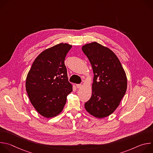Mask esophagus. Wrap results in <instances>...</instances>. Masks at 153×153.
I'll return each mask as SVG.
<instances>
[{"label":"esophagus","instance_id":"1","mask_svg":"<svg viewBox=\"0 0 153 153\" xmlns=\"http://www.w3.org/2000/svg\"><path fill=\"white\" fill-rule=\"evenodd\" d=\"M82 85L81 84H77L76 85V87L77 88H82Z\"/></svg>","mask_w":153,"mask_h":153}]
</instances>
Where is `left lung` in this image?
<instances>
[{
    "label": "left lung",
    "mask_w": 153,
    "mask_h": 153,
    "mask_svg": "<svg viewBox=\"0 0 153 153\" xmlns=\"http://www.w3.org/2000/svg\"><path fill=\"white\" fill-rule=\"evenodd\" d=\"M92 66V96L85 103L86 111L102 119L119 106L127 88L125 71L117 56L110 48L93 42L82 47Z\"/></svg>",
    "instance_id": "obj_1"
}]
</instances>
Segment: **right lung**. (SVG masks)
I'll return each mask as SVG.
<instances>
[{
    "label": "right lung",
    "instance_id": "1",
    "mask_svg": "<svg viewBox=\"0 0 153 153\" xmlns=\"http://www.w3.org/2000/svg\"><path fill=\"white\" fill-rule=\"evenodd\" d=\"M72 45L60 43L46 49L35 59L27 74L26 90L31 103L41 116L59 115L73 91L64 60Z\"/></svg>",
    "mask_w": 153,
    "mask_h": 153
}]
</instances>
